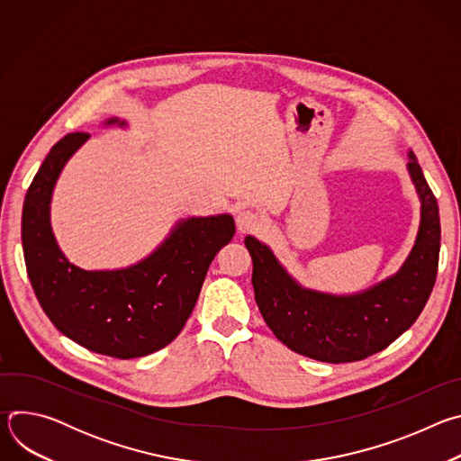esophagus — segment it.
<instances>
[{
	"label": "esophagus",
	"mask_w": 461,
	"mask_h": 461,
	"mask_svg": "<svg viewBox=\"0 0 461 461\" xmlns=\"http://www.w3.org/2000/svg\"><path fill=\"white\" fill-rule=\"evenodd\" d=\"M237 221V230L240 233H246V231H257L262 228V219L258 213L251 212V210H240L235 217Z\"/></svg>",
	"instance_id": "34e87169"
}]
</instances>
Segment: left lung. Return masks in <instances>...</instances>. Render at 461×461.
<instances>
[{
	"label": "left lung",
	"instance_id": "left-lung-1",
	"mask_svg": "<svg viewBox=\"0 0 461 461\" xmlns=\"http://www.w3.org/2000/svg\"><path fill=\"white\" fill-rule=\"evenodd\" d=\"M409 173L421 201L416 244L402 270L356 295H330L297 285L272 249L248 235L257 306L290 350L324 363L361 361L384 350L414 324L436 283L439 210L423 171L409 153Z\"/></svg>",
	"mask_w": 461,
	"mask_h": 461
}]
</instances>
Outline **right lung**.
<instances>
[{
	"label": "right lung",
	"mask_w": 461,
	"mask_h": 461,
	"mask_svg": "<svg viewBox=\"0 0 461 461\" xmlns=\"http://www.w3.org/2000/svg\"><path fill=\"white\" fill-rule=\"evenodd\" d=\"M125 125L118 118L107 125ZM89 139L69 133L40 166L23 204L22 242L32 290L58 330L84 348L133 359L167 347L199 299L212 260L235 235L231 215L193 217L139 265L87 272L65 258L49 221L54 184L73 153Z\"/></svg>",
	"instance_id": "obj_1"
}]
</instances>
